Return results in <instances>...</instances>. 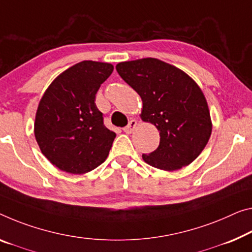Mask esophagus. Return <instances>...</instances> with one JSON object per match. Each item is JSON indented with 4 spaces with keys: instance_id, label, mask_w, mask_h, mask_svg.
I'll use <instances>...</instances> for the list:
<instances>
[{
    "instance_id": "obj_1",
    "label": "esophagus",
    "mask_w": 252,
    "mask_h": 252,
    "mask_svg": "<svg viewBox=\"0 0 252 252\" xmlns=\"http://www.w3.org/2000/svg\"><path fill=\"white\" fill-rule=\"evenodd\" d=\"M136 125H137V122H136V121H135V119H131V121H129V123H128V125H127V126H125V127H124V128H123V130H124V131H125V133H126V134H130V133H131V131H133V130H134V128H135V127H136Z\"/></svg>"
}]
</instances>
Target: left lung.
Masks as SVG:
<instances>
[{
  "instance_id": "8db88e82",
  "label": "left lung",
  "mask_w": 252,
  "mask_h": 252,
  "mask_svg": "<svg viewBox=\"0 0 252 252\" xmlns=\"http://www.w3.org/2000/svg\"><path fill=\"white\" fill-rule=\"evenodd\" d=\"M116 69L142 98L143 121L160 131L158 149L143 154V160L166 171L191 163L212 133L206 99L195 81L157 59L123 62Z\"/></svg>"
}]
</instances>
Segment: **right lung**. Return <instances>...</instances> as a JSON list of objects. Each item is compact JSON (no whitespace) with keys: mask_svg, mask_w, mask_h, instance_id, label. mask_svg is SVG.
<instances>
[{"mask_svg":"<svg viewBox=\"0 0 252 252\" xmlns=\"http://www.w3.org/2000/svg\"><path fill=\"white\" fill-rule=\"evenodd\" d=\"M114 66L84 61L57 76L42 96L34 136L44 156L73 175L95 169L106 160L116 133L103 124L95 94Z\"/></svg>","mask_w":252,"mask_h":252,"instance_id":"obj_1","label":"right lung"}]
</instances>
